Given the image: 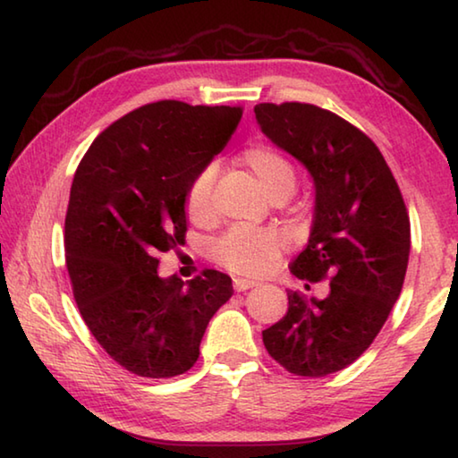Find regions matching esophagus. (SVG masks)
<instances>
[{
    "instance_id": "34e87169",
    "label": "esophagus",
    "mask_w": 458,
    "mask_h": 458,
    "mask_svg": "<svg viewBox=\"0 0 458 458\" xmlns=\"http://www.w3.org/2000/svg\"><path fill=\"white\" fill-rule=\"evenodd\" d=\"M253 286H258L256 280H245V278H235V280H233V288H235L237 292H245V290H250V288H253Z\"/></svg>"
}]
</instances>
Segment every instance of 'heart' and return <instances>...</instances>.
I'll use <instances>...</instances> for the list:
<instances>
[{
	"instance_id": "obj_1",
	"label": "heart",
	"mask_w": 458,
	"mask_h": 458,
	"mask_svg": "<svg viewBox=\"0 0 458 458\" xmlns=\"http://www.w3.org/2000/svg\"><path fill=\"white\" fill-rule=\"evenodd\" d=\"M242 164L272 200H282L294 191L296 172L278 149L266 144H251L242 152ZM215 166H205L192 178L184 197L186 215L197 225H211L216 219L213 199ZM288 237L278 229H256L237 225L215 243L213 258L229 272L242 276H266L280 264Z\"/></svg>"
}]
</instances>
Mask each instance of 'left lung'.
I'll return each instance as SVG.
<instances>
[{"mask_svg":"<svg viewBox=\"0 0 458 458\" xmlns=\"http://www.w3.org/2000/svg\"><path fill=\"white\" fill-rule=\"evenodd\" d=\"M253 111L261 131L304 164L317 189L309 245L290 272L310 284L331 278L322 298L288 292V312L261 336L286 371L325 377L363 355L400 296L408 208L379 148L333 111L296 101Z\"/></svg>","mask_w":458,"mask_h":458,"instance_id":"1","label":"left lung"}]
</instances>
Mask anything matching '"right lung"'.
Listing matches in <instances>:
<instances>
[{
  "instance_id": "add662e5",
  "label": "right lung",
  "mask_w": 458,
  "mask_h": 458,
  "mask_svg": "<svg viewBox=\"0 0 458 458\" xmlns=\"http://www.w3.org/2000/svg\"><path fill=\"white\" fill-rule=\"evenodd\" d=\"M242 107L158 101L95 138L71 186L64 251L79 312L97 343L140 377L197 363L208 320L233 294L216 269L160 278L158 256L186 235L184 197L227 146Z\"/></svg>"
}]
</instances>
